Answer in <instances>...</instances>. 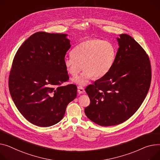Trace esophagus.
<instances>
[{
    "label": "esophagus",
    "mask_w": 160,
    "mask_h": 160,
    "mask_svg": "<svg viewBox=\"0 0 160 160\" xmlns=\"http://www.w3.org/2000/svg\"><path fill=\"white\" fill-rule=\"evenodd\" d=\"M85 92V90L82 86H78V92L79 94H82Z\"/></svg>",
    "instance_id": "obj_1"
}]
</instances>
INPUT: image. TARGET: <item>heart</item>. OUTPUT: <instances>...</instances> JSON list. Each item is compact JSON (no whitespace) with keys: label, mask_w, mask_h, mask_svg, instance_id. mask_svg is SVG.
<instances>
[{"label":"heart","mask_w":160,"mask_h":160,"mask_svg":"<svg viewBox=\"0 0 160 160\" xmlns=\"http://www.w3.org/2000/svg\"><path fill=\"white\" fill-rule=\"evenodd\" d=\"M116 49L109 41L89 39L81 42L71 51V55L63 60L65 68L71 76L81 75L74 80L79 85H85L92 77L98 79L107 74L112 68Z\"/></svg>","instance_id":"obj_1"}]
</instances>
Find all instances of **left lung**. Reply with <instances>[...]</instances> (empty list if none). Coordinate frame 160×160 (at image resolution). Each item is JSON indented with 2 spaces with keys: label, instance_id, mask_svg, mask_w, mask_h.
Segmentation results:
<instances>
[{
  "label": "left lung",
  "instance_id": "8db88e82",
  "mask_svg": "<svg viewBox=\"0 0 160 160\" xmlns=\"http://www.w3.org/2000/svg\"><path fill=\"white\" fill-rule=\"evenodd\" d=\"M119 48L114 65L103 77L88 86L90 104L85 113L101 126H111L128 120L145 100L151 82L148 55L130 35L117 38Z\"/></svg>",
  "mask_w": 160,
  "mask_h": 160
}]
</instances>
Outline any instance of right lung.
<instances>
[{
  "label": "right lung",
  "mask_w": 160,
  "mask_h": 160,
  "mask_svg": "<svg viewBox=\"0 0 160 160\" xmlns=\"http://www.w3.org/2000/svg\"><path fill=\"white\" fill-rule=\"evenodd\" d=\"M66 34L37 32L17 51L9 76V90L19 112L31 123L49 127L59 122L77 97L64 60L70 41Z\"/></svg>",
  "instance_id": "right-lung-1"
}]
</instances>
